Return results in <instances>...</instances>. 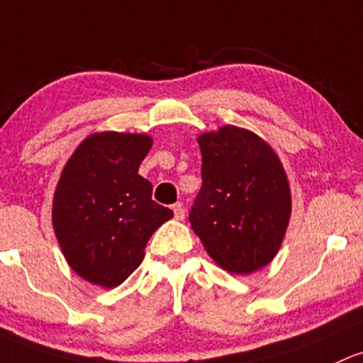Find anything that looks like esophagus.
<instances>
[{"instance_id": "1", "label": "esophagus", "mask_w": 363, "mask_h": 363, "mask_svg": "<svg viewBox=\"0 0 363 363\" xmlns=\"http://www.w3.org/2000/svg\"><path fill=\"white\" fill-rule=\"evenodd\" d=\"M172 210H174V217L177 218V220H182V218L186 217L184 205H182V203H175V205H172Z\"/></svg>"}]
</instances>
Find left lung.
<instances>
[{"label":"left lung","instance_id":"obj_1","mask_svg":"<svg viewBox=\"0 0 363 363\" xmlns=\"http://www.w3.org/2000/svg\"><path fill=\"white\" fill-rule=\"evenodd\" d=\"M201 191L194 234L220 269L248 276L274 260L291 218V188L272 146L236 125L198 136Z\"/></svg>","mask_w":363,"mask_h":363}]
</instances>
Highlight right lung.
<instances>
[{"mask_svg":"<svg viewBox=\"0 0 363 363\" xmlns=\"http://www.w3.org/2000/svg\"><path fill=\"white\" fill-rule=\"evenodd\" d=\"M153 138L94 133L75 148L53 196L55 236L70 269L91 284L117 288L145 258L151 234L174 217L151 200L138 174Z\"/></svg>","mask_w":363,"mask_h":363,"instance_id":"1","label":"right lung"}]
</instances>
